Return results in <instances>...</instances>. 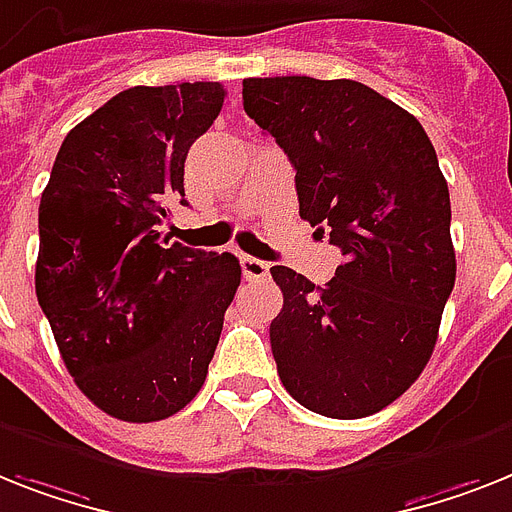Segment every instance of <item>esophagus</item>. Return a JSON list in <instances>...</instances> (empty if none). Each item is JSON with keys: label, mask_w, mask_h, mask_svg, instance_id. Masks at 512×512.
I'll list each match as a JSON object with an SVG mask.
<instances>
[{"label": "esophagus", "mask_w": 512, "mask_h": 512, "mask_svg": "<svg viewBox=\"0 0 512 512\" xmlns=\"http://www.w3.org/2000/svg\"><path fill=\"white\" fill-rule=\"evenodd\" d=\"M240 266H243V277H246V280H266V277H269V264L261 259L243 256V259H240Z\"/></svg>", "instance_id": "esophagus-1"}]
</instances>
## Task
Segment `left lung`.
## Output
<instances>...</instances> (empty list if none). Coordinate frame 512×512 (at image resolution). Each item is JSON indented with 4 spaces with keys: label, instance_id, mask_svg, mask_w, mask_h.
<instances>
[{
    "label": "left lung",
    "instance_id": "1",
    "mask_svg": "<svg viewBox=\"0 0 512 512\" xmlns=\"http://www.w3.org/2000/svg\"><path fill=\"white\" fill-rule=\"evenodd\" d=\"M243 109L287 154L301 217L345 256L316 287L272 266L269 327L285 390L329 418L398 400L437 345L455 285L450 190L413 114L358 80H243Z\"/></svg>",
    "mask_w": 512,
    "mask_h": 512
}]
</instances>
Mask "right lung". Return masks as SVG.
<instances>
[{
    "instance_id": "add662e5",
    "label": "right lung",
    "mask_w": 512,
    "mask_h": 512,
    "mask_svg": "<svg viewBox=\"0 0 512 512\" xmlns=\"http://www.w3.org/2000/svg\"><path fill=\"white\" fill-rule=\"evenodd\" d=\"M222 83L135 86L75 125L38 206V306L96 408L151 424L196 398L240 285L232 253L162 238Z\"/></svg>"
}]
</instances>
